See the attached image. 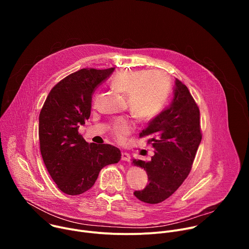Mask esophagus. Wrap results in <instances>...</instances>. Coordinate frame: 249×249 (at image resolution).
<instances>
[{"label":"esophagus","instance_id":"obj_1","mask_svg":"<svg viewBox=\"0 0 249 249\" xmlns=\"http://www.w3.org/2000/svg\"><path fill=\"white\" fill-rule=\"evenodd\" d=\"M130 159H131V157H130V155H129L128 153L122 152V154H121V160H122L123 161H130Z\"/></svg>","mask_w":249,"mask_h":249}]
</instances>
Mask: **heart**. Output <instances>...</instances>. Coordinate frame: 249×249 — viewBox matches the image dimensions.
<instances>
[{
	"mask_svg": "<svg viewBox=\"0 0 249 249\" xmlns=\"http://www.w3.org/2000/svg\"><path fill=\"white\" fill-rule=\"evenodd\" d=\"M111 86L118 92L127 95L130 112L141 120L156 117L163 107L169 92L168 78L157 71H122L113 78ZM132 129L131 121L119 118L113 122L111 133L118 141H123Z\"/></svg>",
	"mask_w": 249,
	"mask_h": 249,
	"instance_id": "heart-1",
	"label": "heart"
}]
</instances>
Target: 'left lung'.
I'll use <instances>...</instances> for the list:
<instances>
[{"label": "left lung", "mask_w": 249, "mask_h": 249, "mask_svg": "<svg viewBox=\"0 0 249 249\" xmlns=\"http://www.w3.org/2000/svg\"><path fill=\"white\" fill-rule=\"evenodd\" d=\"M174 96L168 107L152 119L140 137L149 136L155 149L150 161L133 160L134 165L144 168L149 184L135 191L142 202L158 204L171 196L188 176L202 134L200 111L189 89L175 80Z\"/></svg>", "instance_id": "8db88e82"}]
</instances>
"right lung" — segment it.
<instances>
[{"mask_svg": "<svg viewBox=\"0 0 249 249\" xmlns=\"http://www.w3.org/2000/svg\"><path fill=\"white\" fill-rule=\"evenodd\" d=\"M113 71L89 68L67 76L51 89L40 111L41 156L57 187L68 195L90 189L101 168L121 159L118 148L89 144L78 132L90 116L94 89Z\"/></svg>", "mask_w": 249, "mask_h": 249, "instance_id": "1", "label": "right lung"}]
</instances>
